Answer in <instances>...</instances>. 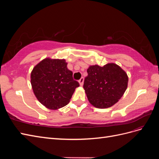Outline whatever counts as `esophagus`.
<instances>
[{
    "label": "esophagus",
    "instance_id": "1",
    "mask_svg": "<svg viewBox=\"0 0 159 159\" xmlns=\"http://www.w3.org/2000/svg\"><path fill=\"white\" fill-rule=\"evenodd\" d=\"M84 81V78H81L79 80V83H80V85L81 86L83 85Z\"/></svg>",
    "mask_w": 159,
    "mask_h": 159
}]
</instances>
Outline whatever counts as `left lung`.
Masks as SVG:
<instances>
[{"label": "left lung", "mask_w": 159, "mask_h": 159, "mask_svg": "<svg viewBox=\"0 0 159 159\" xmlns=\"http://www.w3.org/2000/svg\"><path fill=\"white\" fill-rule=\"evenodd\" d=\"M87 71L84 88L89 103L95 107H111L127 89L128 76L117 64L91 66Z\"/></svg>", "instance_id": "8db88e82"}]
</instances>
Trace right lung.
Masks as SVG:
<instances>
[{
    "label": "right lung",
    "instance_id": "right-lung-1",
    "mask_svg": "<svg viewBox=\"0 0 159 159\" xmlns=\"http://www.w3.org/2000/svg\"><path fill=\"white\" fill-rule=\"evenodd\" d=\"M72 75L65 60L46 58L41 61L34 68L30 76L32 89L38 100L50 109L64 107L80 86Z\"/></svg>",
    "mask_w": 159,
    "mask_h": 159
}]
</instances>
